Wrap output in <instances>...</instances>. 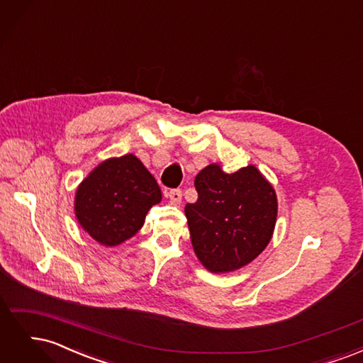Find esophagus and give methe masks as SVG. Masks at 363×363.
<instances>
[{"label":"esophagus","mask_w":363,"mask_h":363,"mask_svg":"<svg viewBox=\"0 0 363 363\" xmlns=\"http://www.w3.org/2000/svg\"><path fill=\"white\" fill-rule=\"evenodd\" d=\"M182 196H183V194H182L180 189H171L168 192V199H169L171 204H180L182 203Z\"/></svg>","instance_id":"esophagus-1"}]
</instances>
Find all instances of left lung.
I'll list each match as a JSON object with an SVG mask.
<instances>
[{"label": "left lung", "mask_w": 363, "mask_h": 363, "mask_svg": "<svg viewBox=\"0 0 363 363\" xmlns=\"http://www.w3.org/2000/svg\"><path fill=\"white\" fill-rule=\"evenodd\" d=\"M199 200L184 207L196 257L211 272L255 260L271 240L277 196L256 167L225 174L216 163L195 177Z\"/></svg>", "instance_id": "obj_1"}]
</instances>
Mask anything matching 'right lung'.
<instances>
[{"mask_svg": "<svg viewBox=\"0 0 363 363\" xmlns=\"http://www.w3.org/2000/svg\"><path fill=\"white\" fill-rule=\"evenodd\" d=\"M156 179L127 155L103 162L75 194V215L96 242L115 247L138 233L151 206L160 203Z\"/></svg>", "mask_w": 363, "mask_h": 363, "instance_id": "right-lung-1", "label": "right lung"}]
</instances>
